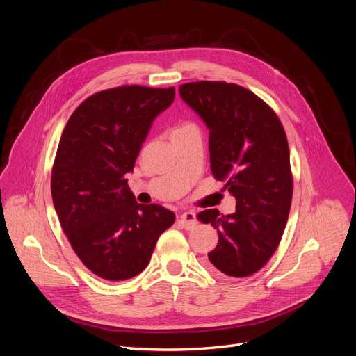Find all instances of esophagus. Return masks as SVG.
Returning <instances> with one entry per match:
<instances>
[{"mask_svg": "<svg viewBox=\"0 0 356 356\" xmlns=\"http://www.w3.org/2000/svg\"><path fill=\"white\" fill-rule=\"evenodd\" d=\"M179 222L183 225L184 229H193L197 224V216L195 211H184L179 217Z\"/></svg>", "mask_w": 356, "mask_h": 356, "instance_id": "34e87169", "label": "esophagus"}]
</instances>
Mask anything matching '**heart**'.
<instances>
[{"label": "heart", "mask_w": 356, "mask_h": 356, "mask_svg": "<svg viewBox=\"0 0 356 356\" xmlns=\"http://www.w3.org/2000/svg\"><path fill=\"white\" fill-rule=\"evenodd\" d=\"M191 124H188V123H183V124H180V126H177L173 132H177V131H181V129H186V127H190Z\"/></svg>", "instance_id": "1"}]
</instances>
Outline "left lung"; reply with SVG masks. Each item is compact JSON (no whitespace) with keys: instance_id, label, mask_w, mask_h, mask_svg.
I'll return each instance as SVG.
<instances>
[{"instance_id":"8db88e82","label":"left lung","mask_w":356,"mask_h":356,"mask_svg":"<svg viewBox=\"0 0 356 356\" xmlns=\"http://www.w3.org/2000/svg\"><path fill=\"white\" fill-rule=\"evenodd\" d=\"M179 92L209 127L211 173L237 202L233 214L209 209L197 216L218 233L206 266L222 278L248 277L275 252L289 214L293 175L284 127L240 85L200 81L180 85Z\"/></svg>"}]
</instances>
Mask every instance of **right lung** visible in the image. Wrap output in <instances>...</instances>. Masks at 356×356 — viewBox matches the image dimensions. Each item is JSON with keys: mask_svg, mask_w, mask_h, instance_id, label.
Here are the masks:
<instances>
[{"mask_svg": "<svg viewBox=\"0 0 356 356\" xmlns=\"http://www.w3.org/2000/svg\"><path fill=\"white\" fill-rule=\"evenodd\" d=\"M175 88L126 85L95 93L63 129L51 176L60 227L95 275L123 281L149 264L175 213L140 204L127 186L152 122L175 101Z\"/></svg>", "mask_w": 356, "mask_h": 356, "instance_id": "right-lung-1", "label": "right lung"}]
</instances>
